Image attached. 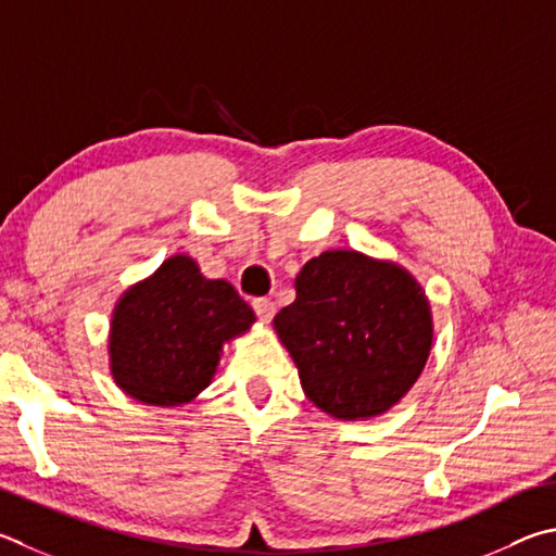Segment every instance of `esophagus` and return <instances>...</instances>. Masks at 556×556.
I'll list each match as a JSON object with an SVG mask.
<instances>
[{
  "label": "esophagus",
  "mask_w": 556,
  "mask_h": 556,
  "mask_svg": "<svg viewBox=\"0 0 556 556\" xmlns=\"http://www.w3.org/2000/svg\"><path fill=\"white\" fill-rule=\"evenodd\" d=\"M252 308H255L257 318L265 320V323H269L271 318H275V313H277V304L271 299H267V296L252 299Z\"/></svg>",
  "instance_id": "esophagus-1"
}]
</instances>
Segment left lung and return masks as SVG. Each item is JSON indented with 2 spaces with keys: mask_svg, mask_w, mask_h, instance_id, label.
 <instances>
[{
  "mask_svg": "<svg viewBox=\"0 0 556 556\" xmlns=\"http://www.w3.org/2000/svg\"><path fill=\"white\" fill-rule=\"evenodd\" d=\"M301 387L340 420L371 418L406 396L426 367V291L393 262L328 250L296 277V301L275 316Z\"/></svg>",
  "mask_w": 556,
  "mask_h": 556,
  "instance_id": "left-lung-1",
  "label": "left lung"
}]
</instances>
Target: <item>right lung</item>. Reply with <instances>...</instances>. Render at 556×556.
<instances>
[{
    "label": "right lung",
    "instance_id": "1",
    "mask_svg": "<svg viewBox=\"0 0 556 556\" xmlns=\"http://www.w3.org/2000/svg\"><path fill=\"white\" fill-rule=\"evenodd\" d=\"M252 320L255 313L228 281L201 277L194 260L175 255L116 304L111 375L140 403L179 406L208 387L224 342Z\"/></svg>",
    "mask_w": 556,
    "mask_h": 556
}]
</instances>
